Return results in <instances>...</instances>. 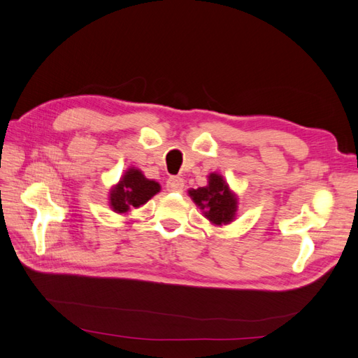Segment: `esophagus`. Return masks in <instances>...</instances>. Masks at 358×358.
Masks as SVG:
<instances>
[{
	"label": "esophagus",
	"mask_w": 358,
	"mask_h": 358,
	"mask_svg": "<svg viewBox=\"0 0 358 358\" xmlns=\"http://www.w3.org/2000/svg\"><path fill=\"white\" fill-rule=\"evenodd\" d=\"M166 187H167V191L170 192H182L185 183H183V179L180 178H170L166 183Z\"/></svg>",
	"instance_id": "1"
}]
</instances>
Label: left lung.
<instances>
[{
    "instance_id": "1",
    "label": "left lung",
    "mask_w": 358,
    "mask_h": 358,
    "mask_svg": "<svg viewBox=\"0 0 358 358\" xmlns=\"http://www.w3.org/2000/svg\"><path fill=\"white\" fill-rule=\"evenodd\" d=\"M208 178V185L188 191L189 197L213 225L230 224L237 212L236 194L230 191L229 183L221 175L210 173Z\"/></svg>"
}]
</instances>
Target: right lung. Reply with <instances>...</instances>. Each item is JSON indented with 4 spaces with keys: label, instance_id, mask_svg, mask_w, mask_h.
<instances>
[{
    "label": "right lung",
    "instance_id": "obj_1",
    "mask_svg": "<svg viewBox=\"0 0 358 358\" xmlns=\"http://www.w3.org/2000/svg\"><path fill=\"white\" fill-rule=\"evenodd\" d=\"M161 189L159 183L145 178L136 167L128 169L122 179L110 189L109 204L116 213H127L134 208H140L152 199Z\"/></svg>",
    "mask_w": 358,
    "mask_h": 358
}]
</instances>
